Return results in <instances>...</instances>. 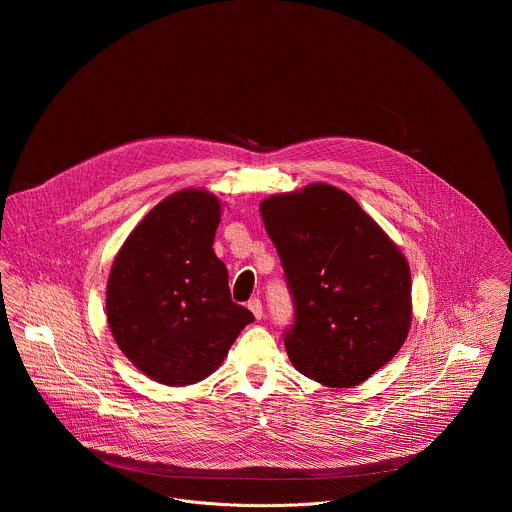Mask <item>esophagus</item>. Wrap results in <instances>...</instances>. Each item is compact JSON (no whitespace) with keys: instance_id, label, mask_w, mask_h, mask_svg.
<instances>
[{"instance_id":"34e87169","label":"esophagus","mask_w":512,"mask_h":512,"mask_svg":"<svg viewBox=\"0 0 512 512\" xmlns=\"http://www.w3.org/2000/svg\"><path fill=\"white\" fill-rule=\"evenodd\" d=\"M248 309L254 313L256 319H262V301H260V299H256V297L250 299V301H248Z\"/></svg>"}]
</instances>
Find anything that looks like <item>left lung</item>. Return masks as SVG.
Listing matches in <instances>:
<instances>
[{
	"label": "left lung",
	"instance_id": "obj_1",
	"mask_svg": "<svg viewBox=\"0 0 512 512\" xmlns=\"http://www.w3.org/2000/svg\"><path fill=\"white\" fill-rule=\"evenodd\" d=\"M260 215L292 293V365L333 388L365 382L410 329L406 258L351 195L325 183L274 195Z\"/></svg>",
	"mask_w": 512,
	"mask_h": 512
}]
</instances>
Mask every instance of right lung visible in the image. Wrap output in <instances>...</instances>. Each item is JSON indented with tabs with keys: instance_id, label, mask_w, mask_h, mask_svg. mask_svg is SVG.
Returning a JSON list of instances; mask_svg holds the SVG:
<instances>
[{
	"instance_id": "right-lung-1",
	"label": "right lung",
	"mask_w": 512,
	"mask_h": 512,
	"mask_svg": "<svg viewBox=\"0 0 512 512\" xmlns=\"http://www.w3.org/2000/svg\"><path fill=\"white\" fill-rule=\"evenodd\" d=\"M219 199L185 189L147 213L120 248L106 313L120 351L151 380L195 384L219 368L254 315L232 301L213 250Z\"/></svg>"
}]
</instances>
